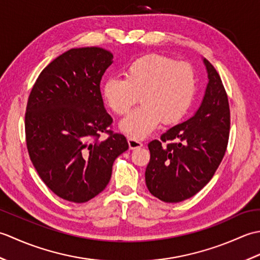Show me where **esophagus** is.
Instances as JSON below:
<instances>
[{"label": "esophagus", "instance_id": "esophagus-1", "mask_svg": "<svg viewBox=\"0 0 260 260\" xmlns=\"http://www.w3.org/2000/svg\"><path fill=\"white\" fill-rule=\"evenodd\" d=\"M128 142V146H129V150H135V148H139L143 146V143H141L140 141H137L135 139H128L127 140Z\"/></svg>", "mask_w": 260, "mask_h": 260}]
</instances>
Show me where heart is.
<instances>
[{"mask_svg": "<svg viewBox=\"0 0 260 260\" xmlns=\"http://www.w3.org/2000/svg\"><path fill=\"white\" fill-rule=\"evenodd\" d=\"M197 92V76L192 66L152 53L135 59L125 69V79L109 77L103 96L109 108L124 115L139 95L142 105L120 121L119 128L131 139L143 140L163 120L174 124L184 117Z\"/></svg>", "mask_w": 260, "mask_h": 260, "instance_id": "1", "label": "heart"}]
</instances>
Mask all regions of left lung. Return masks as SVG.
<instances>
[{
    "instance_id": "left-lung-1",
    "label": "left lung",
    "mask_w": 260,
    "mask_h": 260,
    "mask_svg": "<svg viewBox=\"0 0 260 260\" xmlns=\"http://www.w3.org/2000/svg\"><path fill=\"white\" fill-rule=\"evenodd\" d=\"M208 84L200 107L183 123L171 127L161 136L168 141L148 143L150 163L145 171L148 191L169 203L184 201L206 186L212 179L227 150L230 110L217 70L202 58Z\"/></svg>"
}]
</instances>
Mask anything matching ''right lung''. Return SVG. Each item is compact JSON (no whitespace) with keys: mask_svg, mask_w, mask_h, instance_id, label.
Segmentation results:
<instances>
[{"mask_svg":"<svg viewBox=\"0 0 260 260\" xmlns=\"http://www.w3.org/2000/svg\"><path fill=\"white\" fill-rule=\"evenodd\" d=\"M113 53L74 48L49 63L33 86L25 113L27 152L41 180L64 200L84 203L99 194L113 164L128 150L125 136L108 131L101 80ZM101 133L108 139L99 140Z\"/></svg>","mask_w":260,"mask_h":260,"instance_id":"right-lung-1","label":"right lung"}]
</instances>
